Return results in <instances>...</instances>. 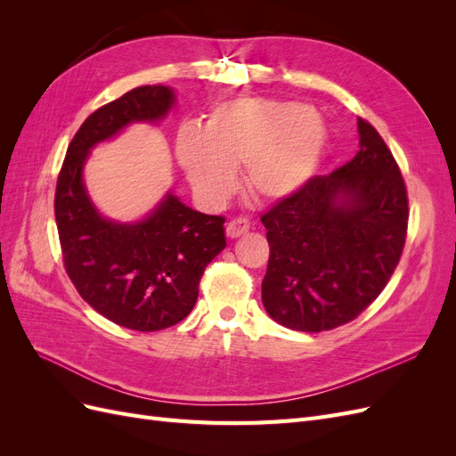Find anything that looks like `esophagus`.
Returning <instances> with one entry per match:
<instances>
[{
  "label": "esophagus",
  "mask_w": 456,
  "mask_h": 456,
  "mask_svg": "<svg viewBox=\"0 0 456 456\" xmlns=\"http://www.w3.org/2000/svg\"><path fill=\"white\" fill-rule=\"evenodd\" d=\"M249 228H251V223L247 218H233V220H230L228 226H226V236L232 238V240H236V238L243 236V233L249 232Z\"/></svg>",
  "instance_id": "obj_1"
}]
</instances>
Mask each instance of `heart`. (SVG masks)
Here are the masks:
<instances>
[{"mask_svg": "<svg viewBox=\"0 0 456 456\" xmlns=\"http://www.w3.org/2000/svg\"><path fill=\"white\" fill-rule=\"evenodd\" d=\"M327 142L322 118L300 102L233 99L216 104L205 129L186 123L176 133V159L198 194L224 198L233 169L258 203L295 196L320 165Z\"/></svg>", "mask_w": 456, "mask_h": 456, "instance_id": "obj_1", "label": "heart"}]
</instances>
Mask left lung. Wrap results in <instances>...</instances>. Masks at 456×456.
<instances>
[{
	"mask_svg": "<svg viewBox=\"0 0 456 456\" xmlns=\"http://www.w3.org/2000/svg\"><path fill=\"white\" fill-rule=\"evenodd\" d=\"M360 151L314 176L262 216L270 258L262 305L287 329L320 333L375 300L402 256L409 203L403 176L377 129L357 119Z\"/></svg>",
	"mask_w": 456,
	"mask_h": 456,
	"instance_id": "obj_1",
	"label": "left lung"
}]
</instances>
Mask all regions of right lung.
Instances as JSON below:
<instances>
[{"instance_id":"1","label":"right lung","mask_w":456,"mask_h":456,"mask_svg":"<svg viewBox=\"0 0 456 456\" xmlns=\"http://www.w3.org/2000/svg\"><path fill=\"white\" fill-rule=\"evenodd\" d=\"M176 94L136 87L93 112L79 127L54 191L64 268L91 308L133 330L171 327L194 308L207 265L224 249V218L190 209L169 190L144 218L119 223L99 213L84 183L91 150L133 123H158Z\"/></svg>"}]
</instances>
